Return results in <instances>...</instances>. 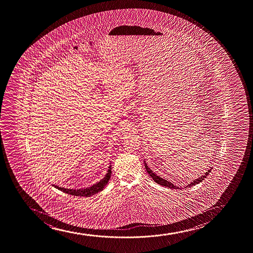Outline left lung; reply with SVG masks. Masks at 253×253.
<instances>
[{"label":"left lung","instance_id":"left-lung-1","mask_svg":"<svg viewBox=\"0 0 253 253\" xmlns=\"http://www.w3.org/2000/svg\"><path fill=\"white\" fill-rule=\"evenodd\" d=\"M145 169L147 170L148 173L149 175L151 176V177H152L154 181L156 182V183H158V184L162 185V186H164L166 187H169V188H174V189H181V187H176V185H174L173 183H171V182H169L168 180H166V179L162 178L160 176H157L155 172H153V170H151V168H148L147 164H146V162H145ZM211 170L212 169H210V170L206 171V173H205V175H202L199 178L195 179V180H193V182H190L189 184L187 185L186 187H193L194 185L198 184L199 182H201L203 180H205L206 178V176L210 174V172H211Z\"/></svg>","mask_w":253,"mask_h":253}]
</instances>
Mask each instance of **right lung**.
Segmentation results:
<instances>
[{"mask_svg": "<svg viewBox=\"0 0 253 253\" xmlns=\"http://www.w3.org/2000/svg\"><path fill=\"white\" fill-rule=\"evenodd\" d=\"M112 166L108 167V172L106 174L105 176L100 181V182L95 183L91 187H85V188H80V189H71V188H65V187H60L56 185H53L54 187L58 188L59 190L62 191L64 193H68L73 196L78 197H90L94 195L96 193H99L105 187L106 185L108 183L112 174Z\"/></svg>", "mask_w": 253, "mask_h": 253, "instance_id": "right-lung-1", "label": "right lung"}]
</instances>
